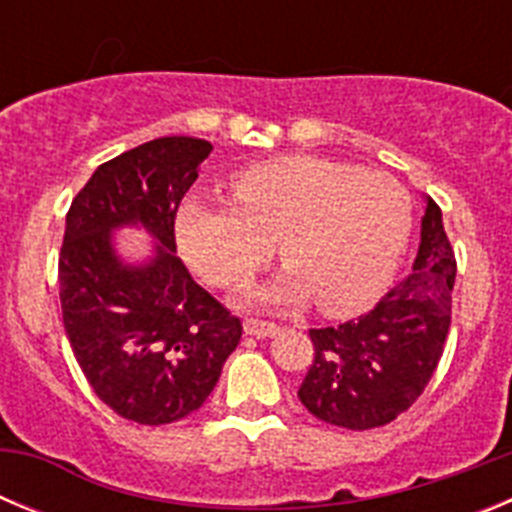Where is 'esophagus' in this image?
<instances>
[{"label":"esophagus","mask_w":512,"mask_h":512,"mask_svg":"<svg viewBox=\"0 0 512 512\" xmlns=\"http://www.w3.org/2000/svg\"><path fill=\"white\" fill-rule=\"evenodd\" d=\"M243 330H246V336L271 338V336H277V333H279V325L266 323V320H246Z\"/></svg>","instance_id":"esophagus-1"}]
</instances>
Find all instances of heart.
I'll return each instance as SVG.
<instances>
[{
  "label": "heart",
  "instance_id": "heart-1",
  "mask_svg": "<svg viewBox=\"0 0 512 512\" xmlns=\"http://www.w3.org/2000/svg\"><path fill=\"white\" fill-rule=\"evenodd\" d=\"M233 202L184 200L176 246L215 287H238L274 256L287 269L246 289L243 305L295 307L318 297L328 315L372 305L390 287L413 233V197L384 171L320 156H282L230 179Z\"/></svg>",
  "mask_w": 512,
  "mask_h": 512
}]
</instances>
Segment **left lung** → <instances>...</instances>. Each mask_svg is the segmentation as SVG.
<instances>
[{"instance_id": "obj_1", "label": "left lung", "mask_w": 512, "mask_h": 512, "mask_svg": "<svg viewBox=\"0 0 512 512\" xmlns=\"http://www.w3.org/2000/svg\"><path fill=\"white\" fill-rule=\"evenodd\" d=\"M413 271L359 320L310 330L315 359L300 402L323 423L369 431L397 418L431 382L451 325L456 259L441 207L423 197Z\"/></svg>"}]
</instances>
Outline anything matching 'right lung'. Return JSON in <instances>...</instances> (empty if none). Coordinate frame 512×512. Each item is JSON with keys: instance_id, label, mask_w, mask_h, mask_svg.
I'll use <instances>...</instances> for the list:
<instances>
[{"instance_id": "obj_1", "label": "right lung", "mask_w": 512, "mask_h": 512, "mask_svg": "<svg viewBox=\"0 0 512 512\" xmlns=\"http://www.w3.org/2000/svg\"><path fill=\"white\" fill-rule=\"evenodd\" d=\"M210 151L187 135L148 140L97 166L66 215L63 328L99 400L140 425L200 410L241 341V320L176 256V210ZM122 227L152 235L146 260L121 259L114 233Z\"/></svg>"}]
</instances>
